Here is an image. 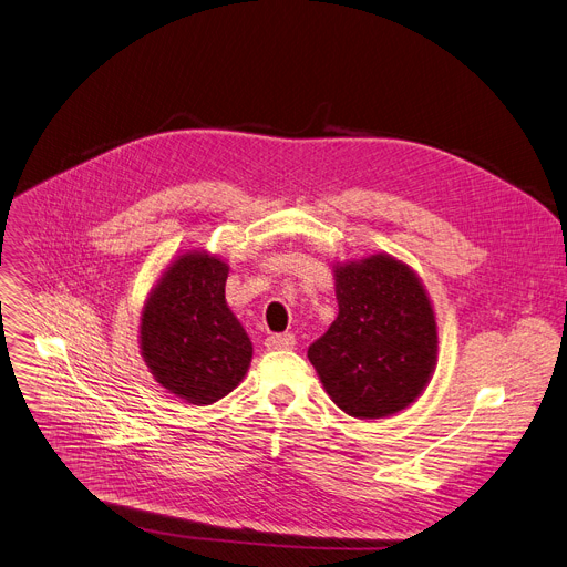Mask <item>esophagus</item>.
Wrapping results in <instances>:
<instances>
[{
    "label": "esophagus",
    "instance_id": "obj_1",
    "mask_svg": "<svg viewBox=\"0 0 567 567\" xmlns=\"http://www.w3.org/2000/svg\"><path fill=\"white\" fill-rule=\"evenodd\" d=\"M293 346H296L293 334H271V337H267V348L269 350H289Z\"/></svg>",
    "mask_w": 567,
    "mask_h": 567
}]
</instances>
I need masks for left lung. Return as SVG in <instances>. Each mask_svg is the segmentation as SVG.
<instances>
[{
    "label": "left lung",
    "instance_id": "left-lung-1",
    "mask_svg": "<svg viewBox=\"0 0 567 567\" xmlns=\"http://www.w3.org/2000/svg\"><path fill=\"white\" fill-rule=\"evenodd\" d=\"M339 315L307 350L343 414L389 419L427 389L439 357V326L419 274L389 252L334 262Z\"/></svg>",
    "mask_w": 567,
    "mask_h": 567
}]
</instances>
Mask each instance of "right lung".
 Here are the masks:
<instances>
[{"instance_id": "right-lung-1", "label": "right lung", "mask_w": 567, "mask_h": 567, "mask_svg": "<svg viewBox=\"0 0 567 567\" xmlns=\"http://www.w3.org/2000/svg\"><path fill=\"white\" fill-rule=\"evenodd\" d=\"M228 262L187 248L172 257L140 315V354L167 393L213 404L246 375L252 343L226 302Z\"/></svg>"}]
</instances>
